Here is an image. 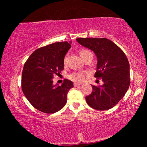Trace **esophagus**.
I'll return each instance as SVG.
<instances>
[{
    "mask_svg": "<svg viewBox=\"0 0 147 147\" xmlns=\"http://www.w3.org/2000/svg\"><path fill=\"white\" fill-rule=\"evenodd\" d=\"M81 85V84H79V83H74V87H77V86H80Z\"/></svg>",
    "mask_w": 147,
    "mask_h": 147,
    "instance_id": "1",
    "label": "esophagus"
}]
</instances>
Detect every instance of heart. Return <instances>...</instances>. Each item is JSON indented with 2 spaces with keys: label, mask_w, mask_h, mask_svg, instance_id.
<instances>
[{
  "label": "heart",
  "mask_w": 147,
  "mask_h": 147,
  "mask_svg": "<svg viewBox=\"0 0 147 147\" xmlns=\"http://www.w3.org/2000/svg\"><path fill=\"white\" fill-rule=\"evenodd\" d=\"M79 53H80V55L82 58L83 59L85 58L89 54L91 53V52H89V51H88V50H86V49L80 50ZM66 59H67V57L65 58V59H64L65 63L66 62ZM85 77H86V74L85 73H82V72H75V73H73L71 74H70V76H69V78H70L71 80L75 82L80 83L84 80Z\"/></svg>",
  "instance_id": "heart-1"
}]
</instances>
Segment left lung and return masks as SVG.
I'll use <instances>...</instances> for the list:
<instances>
[{
	"label": "left lung",
	"mask_w": 147,
	"mask_h": 147,
	"mask_svg": "<svg viewBox=\"0 0 147 147\" xmlns=\"http://www.w3.org/2000/svg\"><path fill=\"white\" fill-rule=\"evenodd\" d=\"M83 47L91 50L97 58L94 77L102 79L103 85L92 86L93 91L86 96L88 105L98 110L115 106L130 86V64L124 52L106 38H77Z\"/></svg>",
	"instance_id": "obj_1"
}]
</instances>
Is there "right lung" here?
I'll return each instance as SVG.
<instances>
[{"label": "right lung", "mask_w": 147, "mask_h": 147, "mask_svg": "<svg viewBox=\"0 0 147 147\" xmlns=\"http://www.w3.org/2000/svg\"><path fill=\"white\" fill-rule=\"evenodd\" d=\"M72 42H57L35 51L24 65L22 90L35 108L54 113L65 105L67 93L73 83L65 79L61 86L54 85L53 77L63 70L64 58Z\"/></svg>", "instance_id": "right-lung-1"}]
</instances>
